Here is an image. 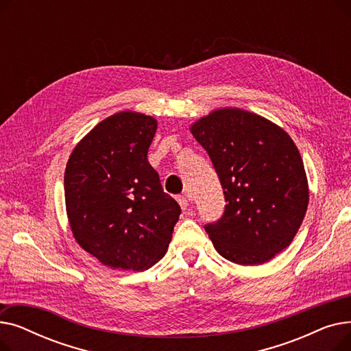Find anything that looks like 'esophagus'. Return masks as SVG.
Segmentation results:
<instances>
[{
    "label": "esophagus",
    "instance_id": "1",
    "mask_svg": "<svg viewBox=\"0 0 351 351\" xmlns=\"http://www.w3.org/2000/svg\"><path fill=\"white\" fill-rule=\"evenodd\" d=\"M178 202H179V205H180V208H182V209H186V208L189 206L191 197H189V196H186V195H182V196H179V197H178Z\"/></svg>",
    "mask_w": 351,
    "mask_h": 351
}]
</instances>
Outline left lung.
Returning a JSON list of instances; mask_svg holds the SVG:
<instances>
[{
    "label": "left lung",
    "instance_id": "obj_1",
    "mask_svg": "<svg viewBox=\"0 0 351 351\" xmlns=\"http://www.w3.org/2000/svg\"><path fill=\"white\" fill-rule=\"evenodd\" d=\"M189 131L205 147L223 188L222 219L205 229L217 253L236 265H263L296 236L307 206L303 159L285 129L246 109L226 106Z\"/></svg>",
    "mask_w": 351,
    "mask_h": 351
}]
</instances>
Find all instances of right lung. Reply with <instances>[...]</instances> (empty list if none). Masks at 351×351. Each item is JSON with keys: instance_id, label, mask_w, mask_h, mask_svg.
Segmentation results:
<instances>
[{"instance_id": "right-lung-1", "label": "right lung", "mask_w": 351, "mask_h": 351, "mask_svg": "<svg viewBox=\"0 0 351 351\" xmlns=\"http://www.w3.org/2000/svg\"><path fill=\"white\" fill-rule=\"evenodd\" d=\"M154 117L121 110L75 145L64 176L65 208L75 242L110 269L142 271L165 256L180 215L147 151Z\"/></svg>"}]
</instances>
